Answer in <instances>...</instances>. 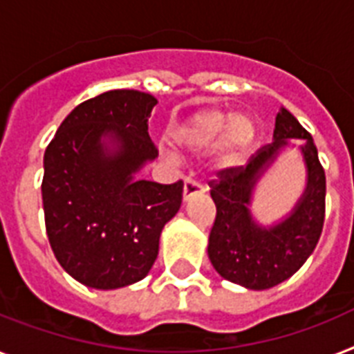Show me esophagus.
<instances>
[{
	"instance_id": "34e87169",
	"label": "esophagus",
	"mask_w": 354,
	"mask_h": 354,
	"mask_svg": "<svg viewBox=\"0 0 354 354\" xmlns=\"http://www.w3.org/2000/svg\"><path fill=\"white\" fill-rule=\"evenodd\" d=\"M205 192V187L202 183L194 182L191 178H187L185 183H183V202H189L192 196H196V194H203Z\"/></svg>"
}]
</instances>
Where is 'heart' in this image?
<instances>
[{"label": "heart", "mask_w": 354, "mask_h": 354, "mask_svg": "<svg viewBox=\"0 0 354 354\" xmlns=\"http://www.w3.org/2000/svg\"><path fill=\"white\" fill-rule=\"evenodd\" d=\"M257 134V122L249 112L203 109L180 123L171 138L178 151L191 156H203L214 149L218 171H231L245 162Z\"/></svg>", "instance_id": "1"}]
</instances>
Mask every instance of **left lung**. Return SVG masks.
I'll list each match as a JSON object with an SVG mask.
<instances>
[{
  "label": "left lung",
  "mask_w": 354,
  "mask_h": 354,
  "mask_svg": "<svg viewBox=\"0 0 354 354\" xmlns=\"http://www.w3.org/2000/svg\"><path fill=\"white\" fill-rule=\"evenodd\" d=\"M289 148H297L304 163V189L287 215L269 224L260 223L252 212L256 189ZM220 178L211 189L216 220L207 254L212 267L222 278L251 291H266L291 278L315 251L326 212V174L311 134L280 107L272 143L247 167L222 171Z\"/></svg>",
  "instance_id": "left-lung-1"
}]
</instances>
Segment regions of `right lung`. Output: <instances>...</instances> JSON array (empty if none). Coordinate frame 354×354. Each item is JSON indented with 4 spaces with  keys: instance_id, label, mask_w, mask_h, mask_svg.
Wrapping results in <instances>:
<instances>
[{
    "instance_id": "obj_1",
    "label": "right lung",
    "mask_w": 354,
    "mask_h": 354,
    "mask_svg": "<svg viewBox=\"0 0 354 354\" xmlns=\"http://www.w3.org/2000/svg\"><path fill=\"white\" fill-rule=\"evenodd\" d=\"M156 97L109 91L77 105L43 156V212L54 257L91 289L143 280L165 223L182 205L183 183L138 174L158 158L149 138Z\"/></svg>"
}]
</instances>
